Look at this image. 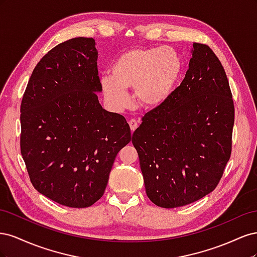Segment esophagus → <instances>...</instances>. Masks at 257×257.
<instances>
[{
  "instance_id": "esophagus-1",
  "label": "esophagus",
  "mask_w": 257,
  "mask_h": 257,
  "mask_svg": "<svg viewBox=\"0 0 257 257\" xmlns=\"http://www.w3.org/2000/svg\"><path fill=\"white\" fill-rule=\"evenodd\" d=\"M128 124H130V127L132 130V132H134L137 127H138V121L135 120V119H132L128 121Z\"/></svg>"
}]
</instances>
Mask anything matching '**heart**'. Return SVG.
<instances>
[{"instance_id":"obj_1","label":"heart","mask_w":257,"mask_h":257,"mask_svg":"<svg viewBox=\"0 0 257 257\" xmlns=\"http://www.w3.org/2000/svg\"><path fill=\"white\" fill-rule=\"evenodd\" d=\"M182 72L178 52L169 47H136L122 52L110 66V77L102 78L105 98L115 109L130 104L126 90H134L136 102L155 108L172 95Z\"/></svg>"}]
</instances>
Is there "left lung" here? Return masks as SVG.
<instances>
[{"mask_svg": "<svg viewBox=\"0 0 257 257\" xmlns=\"http://www.w3.org/2000/svg\"><path fill=\"white\" fill-rule=\"evenodd\" d=\"M234 121L224 67L209 46L194 43L181 84L143 116L132 139L153 204L185 206L216 188L230 158Z\"/></svg>", "mask_w": 257, "mask_h": 257, "instance_id": "obj_1", "label": "left lung"}]
</instances>
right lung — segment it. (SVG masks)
<instances>
[{"instance_id": "right-lung-1", "label": "right lung", "mask_w": 257, "mask_h": 257, "mask_svg": "<svg viewBox=\"0 0 257 257\" xmlns=\"http://www.w3.org/2000/svg\"><path fill=\"white\" fill-rule=\"evenodd\" d=\"M92 37L57 45L35 66L20 107V149L34 188L56 203L90 207L132 139L125 118L100 106Z\"/></svg>"}]
</instances>
